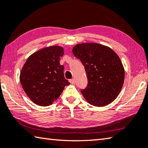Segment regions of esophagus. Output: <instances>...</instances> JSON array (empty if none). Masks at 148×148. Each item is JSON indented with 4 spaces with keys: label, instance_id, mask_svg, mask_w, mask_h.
<instances>
[{
    "label": "esophagus",
    "instance_id": "34e87169",
    "mask_svg": "<svg viewBox=\"0 0 148 148\" xmlns=\"http://www.w3.org/2000/svg\"><path fill=\"white\" fill-rule=\"evenodd\" d=\"M69 82H70V83H72V84H74V83H75V79H71L69 80Z\"/></svg>",
    "mask_w": 148,
    "mask_h": 148
}]
</instances>
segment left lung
<instances>
[{"instance_id":"obj_1","label":"left lung","mask_w":148,"mask_h":148,"mask_svg":"<svg viewBox=\"0 0 148 148\" xmlns=\"http://www.w3.org/2000/svg\"><path fill=\"white\" fill-rule=\"evenodd\" d=\"M72 53L85 66L88 84L81 92L85 99L95 106L111 103L124 80V67L118 55L110 48L95 43L77 44Z\"/></svg>"}]
</instances>
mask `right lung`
I'll list each match as a JSON object with an SVG mask.
<instances>
[{"label":"right lung","mask_w":148,"mask_h":148,"mask_svg":"<svg viewBox=\"0 0 148 148\" xmlns=\"http://www.w3.org/2000/svg\"><path fill=\"white\" fill-rule=\"evenodd\" d=\"M63 49L59 46L43 48L28 58L20 75L24 90L34 103L51 105L70 83L64 77V66L60 64Z\"/></svg>","instance_id":"1"}]
</instances>
